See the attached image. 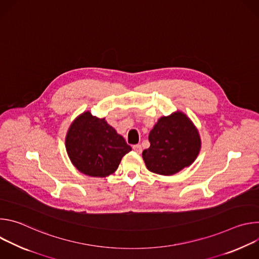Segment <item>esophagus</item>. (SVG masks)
<instances>
[{
  "label": "esophagus",
  "mask_w": 259,
  "mask_h": 259,
  "mask_svg": "<svg viewBox=\"0 0 259 259\" xmlns=\"http://www.w3.org/2000/svg\"><path fill=\"white\" fill-rule=\"evenodd\" d=\"M132 149H133V151H134L135 153H137V154H140V153L142 152V147H141L140 144H135V145H133Z\"/></svg>",
  "instance_id": "esophagus-1"
}]
</instances>
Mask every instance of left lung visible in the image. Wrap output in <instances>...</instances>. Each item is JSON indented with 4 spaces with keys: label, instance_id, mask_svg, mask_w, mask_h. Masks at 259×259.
Instances as JSON below:
<instances>
[{
    "label": "left lung",
    "instance_id": "left-lung-1",
    "mask_svg": "<svg viewBox=\"0 0 259 259\" xmlns=\"http://www.w3.org/2000/svg\"><path fill=\"white\" fill-rule=\"evenodd\" d=\"M151 146L142 152L146 168L160 175H173L189 167L201 150V138L191 119L176 112L158 120L149 135Z\"/></svg>",
    "mask_w": 259,
    "mask_h": 259
}]
</instances>
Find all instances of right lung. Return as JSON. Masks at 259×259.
I'll return each mask as SVG.
<instances>
[{
	"label": "right lung",
	"instance_id": "right-lung-1",
	"mask_svg": "<svg viewBox=\"0 0 259 259\" xmlns=\"http://www.w3.org/2000/svg\"><path fill=\"white\" fill-rule=\"evenodd\" d=\"M65 149L80 172L92 177H106L119 167L132 149L123 136L107 124L85 112L71 123L65 137Z\"/></svg>",
	"mask_w": 259,
	"mask_h": 259
}]
</instances>
